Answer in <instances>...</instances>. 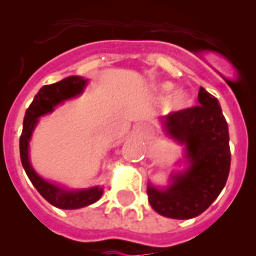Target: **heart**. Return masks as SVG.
<instances>
[{
  "mask_svg": "<svg viewBox=\"0 0 256 256\" xmlns=\"http://www.w3.org/2000/svg\"><path fill=\"white\" fill-rule=\"evenodd\" d=\"M174 90L175 85L170 81L160 82L158 85V92L162 96H168ZM191 104H192V98L186 90H176L168 100V108L171 112H182V110L190 108Z\"/></svg>",
  "mask_w": 256,
  "mask_h": 256,
  "instance_id": "obj_1",
  "label": "heart"
}]
</instances>
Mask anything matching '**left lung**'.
Listing matches in <instances>:
<instances>
[{
    "mask_svg": "<svg viewBox=\"0 0 256 256\" xmlns=\"http://www.w3.org/2000/svg\"><path fill=\"white\" fill-rule=\"evenodd\" d=\"M198 102L199 106L160 118L164 134L183 146L186 164L182 171L171 172L164 188L148 184V202L166 218L202 214L218 198L228 176L230 138L219 100L200 88Z\"/></svg>",
    "mask_w": 256,
    "mask_h": 256,
    "instance_id": "8db88e82",
    "label": "left lung"
}]
</instances>
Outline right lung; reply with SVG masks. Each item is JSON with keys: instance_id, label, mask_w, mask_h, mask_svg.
Segmentation results:
<instances>
[{"instance_id": "add662e5", "label": "right lung", "mask_w": 256, "mask_h": 256, "mask_svg": "<svg viewBox=\"0 0 256 256\" xmlns=\"http://www.w3.org/2000/svg\"><path fill=\"white\" fill-rule=\"evenodd\" d=\"M88 85V80L80 76H70L62 81L42 86L36 94L33 102L26 110L24 118V128L20 138V154H21L22 166L29 176L30 182L37 188V191L53 206L62 210H77L88 204L96 203L104 194V187L92 186L88 188L69 190L60 186L57 183L46 180L34 170L29 158V146L32 136L37 126L40 116H46L65 100L74 96H81Z\"/></svg>"}]
</instances>
